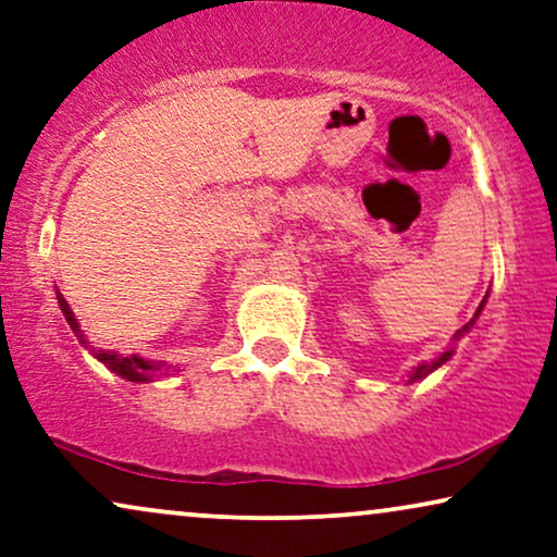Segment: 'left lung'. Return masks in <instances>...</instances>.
Returning a JSON list of instances; mask_svg holds the SVG:
<instances>
[{
    "label": "left lung",
    "mask_w": 557,
    "mask_h": 557,
    "mask_svg": "<svg viewBox=\"0 0 557 557\" xmlns=\"http://www.w3.org/2000/svg\"><path fill=\"white\" fill-rule=\"evenodd\" d=\"M481 308H484V300H481V306H479V310H476V315H473L471 318V321L469 323H466V325H461V329H458L456 331V341H461L463 336H466V331H469L471 329V325H473V321H476V318H479V313H481ZM450 354H454V351H446V354H443L441 356V359L438 361H433V364H420L418 369H414V372H412V376H410V382H414V380H422V376H428L430 372H433V369H438L441 364H446V361L450 359Z\"/></svg>",
    "instance_id": "left-lung-1"
}]
</instances>
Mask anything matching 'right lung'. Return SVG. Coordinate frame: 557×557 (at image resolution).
Masks as SVG:
<instances>
[{
    "instance_id": "obj_1",
    "label": "right lung",
    "mask_w": 557,
    "mask_h": 557,
    "mask_svg": "<svg viewBox=\"0 0 557 557\" xmlns=\"http://www.w3.org/2000/svg\"><path fill=\"white\" fill-rule=\"evenodd\" d=\"M58 306H61L65 321H69L71 329L76 331V336L81 338V344H86L84 333H81V329H78L76 315L71 313L69 302H65V298H63L61 293H58ZM86 346H88V344H86ZM91 351H94V348H91ZM94 356L101 361V364H107V367L111 369V372H116L119 376H124V380H129V382H147V380H150V376L162 367L160 361L139 359V356H135V354H132V356H122V354H116V351H94Z\"/></svg>"
}]
</instances>
